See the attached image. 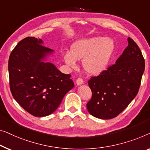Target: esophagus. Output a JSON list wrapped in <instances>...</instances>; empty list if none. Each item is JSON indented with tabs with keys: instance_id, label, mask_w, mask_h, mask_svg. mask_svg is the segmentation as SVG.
Returning <instances> with one entry per match:
<instances>
[{
	"instance_id": "34e87169",
	"label": "esophagus",
	"mask_w": 150,
	"mask_h": 150,
	"mask_svg": "<svg viewBox=\"0 0 150 150\" xmlns=\"http://www.w3.org/2000/svg\"><path fill=\"white\" fill-rule=\"evenodd\" d=\"M76 83H77V86H80L81 85V84L83 83V80L82 79L81 77H79L78 79H77L76 80Z\"/></svg>"
}]
</instances>
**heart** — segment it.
<instances>
[{
	"label": "heart",
	"instance_id": "1",
	"mask_svg": "<svg viewBox=\"0 0 150 150\" xmlns=\"http://www.w3.org/2000/svg\"><path fill=\"white\" fill-rule=\"evenodd\" d=\"M114 49L110 39L93 37L75 42L70 53L63 54L65 63L71 67L75 66V60H82L84 70L90 74H98L106 68Z\"/></svg>",
	"mask_w": 150,
	"mask_h": 150
}]
</instances>
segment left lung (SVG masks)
<instances>
[{"label":"left lung","instance_id":"8db88e82","mask_svg":"<svg viewBox=\"0 0 150 150\" xmlns=\"http://www.w3.org/2000/svg\"><path fill=\"white\" fill-rule=\"evenodd\" d=\"M128 42L115 64L88 80L92 94L86 106L90 114L97 118L117 116L138 93L145 60L137 44L130 37Z\"/></svg>","mask_w":150,"mask_h":150}]
</instances>
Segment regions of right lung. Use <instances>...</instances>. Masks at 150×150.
<instances>
[{"label":"right lung","mask_w":150,"mask_h":150,"mask_svg":"<svg viewBox=\"0 0 150 150\" xmlns=\"http://www.w3.org/2000/svg\"><path fill=\"white\" fill-rule=\"evenodd\" d=\"M41 39L24 38L17 44L9 58V86L19 105L36 117L55 111L69 90L74 87L71 75L58 70L43 60L52 52L42 45Z\"/></svg>","instance_id":"add662e5"}]
</instances>
